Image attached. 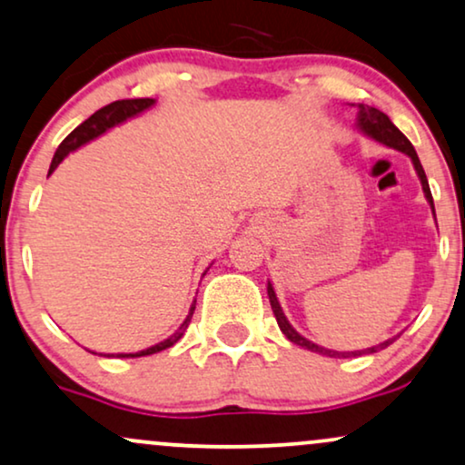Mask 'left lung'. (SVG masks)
<instances>
[{
	"mask_svg": "<svg viewBox=\"0 0 465 465\" xmlns=\"http://www.w3.org/2000/svg\"><path fill=\"white\" fill-rule=\"evenodd\" d=\"M357 125H360V130H361L363 134H368V136L374 138V141L388 144V147H394V149L402 151V153L410 155L411 162H413V166H416V171H418V177H420V182H422L424 194H427L430 208H433V197H430V188H429L427 175H424V169H422L420 160H418L416 149H413V144H411L410 141H407L405 134H402V132L399 130V127H396L394 123L390 121V116L385 114V112H381V110L372 108V105H363V104H360V119H357ZM433 214H435V208H433ZM268 299H271L272 314H275V318H277L279 329H282V331L286 333V338L290 340V342L303 346V349L312 351V353L327 355V357H340V355H342V357L353 355V357H355V355H361V353H377V351H381V349H385V346H390V344L394 342V340H388V342H381V344L372 346V349H366V351H351V353H338V351L322 349V346L310 342V340H305L303 335H299V333L294 331L292 324H290L288 318L283 316L282 305H279V301H277V296H275V290H272L271 283H268Z\"/></svg>",
	"mask_w": 465,
	"mask_h": 465,
	"instance_id": "obj_1",
	"label": "left lung"
}]
</instances>
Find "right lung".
<instances>
[{"instance_id": "1", "label": "right lung", "mask_w": 465, "mask_h": 465, "mask_svg": "<svg viewBox=\"0 0 465 465\" xmlns=\"http://www.w3.org/2000/svg\"><path fill=\"white\" fill-rule=\"evenodd\" d=\"M153 104H155L153 99L144 97V99H121V102H112L108 105H104L102 110H97V112H94V114L88 116V119L84 121L82 125H77L75 130H73L69 136H66L64 141L60 143V147H58V151H55V155H54V160H52V166H49V173H52L55 166H58L60 162H63L66 155L71 153V151H75L77 147H82L84 143L93 141V138H97L99 134H104L105 130H110V127L119 125V123H123L125 119H130V116L141 114L143 110L151 108V105H153ZM194 303H197V301H194ZM194 303H193V307H190V314L186 316V321L182 322V327H179L177 331L173 333L169 340H164V342L151 346V349H144V351H141V353H130V355H119V357H144V355H153V353H160V351L169 349V346L175 344L177 340L183 335V331H186V329H188L190 318H193V314H194Z\"/></svg>"}]
</instances>
